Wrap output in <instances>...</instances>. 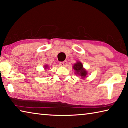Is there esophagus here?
<instances>
[{
    "mask_svg": "<svg viewBox=\"0 0 128 128\" xmlns=\"http://www.w3.org/2000/svg\"><path fill=\"white\" fill-rule=\"evenodd\" d=\"M67 64V62L66 61H64L60 62V65L62 66H66Z\"/></svg>",
    "mask_w": 128,
    "mask_h": 128,
    "instance_id": "esophagus-1",
    "label": "esophagus"
}]
</instances>
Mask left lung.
I'll list each match as a JSON object with an SVG mask.
<instances>
[{
	"instance_id": "left-lung-1",
	"label": "left lung",
	"mask_w": 128,
	"mask_h": 128,
	"mask_svg": "<svg viewBox=\"0 0 128 128\" xmlns=\"http://www.w3.org/2000/svg\"><path fill=\"white\" fill-rule=\"evenodd\" d=\"M73 68L75 70V74L79 75L81 78H85L88 74L87 70L83 68V65L80 62H77L76 64L73 65Z\"/></svg>"
}]
</instances>
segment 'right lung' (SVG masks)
Returning <instances> with one entry per match:
<instances>
[{
    "mask_svg": "<svg viewBox=\"0 0 128 128\" xmlns=\"http://www.w3.org/2000/svg\"><path fill=\"white\" fill-rule=\"evenodd\" d=\"M48 68V66H47V65H46V66H44V69H46L47 68Z\"/></svg>",
    "mask_w": 128,
    "mask_h": 128,
    "instance_id": "right-lung-1",
    "label": "right lung"
}]
</instances>
